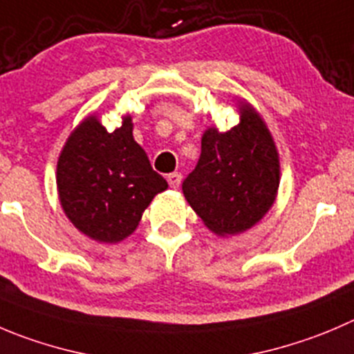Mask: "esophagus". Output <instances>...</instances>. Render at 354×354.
<instances>
[{
	"mask_svg": "<svg viewBox=\"0 0 354 354\" xmlns=\"http://www.w3.org/2000/svg\"><path fill=\"white\" fill-rule=\"evenodd\" d=\"M168 184H170V187H174V189H177V187L180 186V180H183V175L179 174V171H174V174H170L167 177Z\"/></svg>",
	"mask_w": 354,
	"mask_h": 354,
	"instance_id": "obj_1",
	"label": "esophagus"
}]
</instances>
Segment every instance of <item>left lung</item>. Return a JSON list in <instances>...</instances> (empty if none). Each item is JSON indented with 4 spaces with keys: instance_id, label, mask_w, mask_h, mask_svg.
Masks as SVG:
<instances>
[{
    "instance_id": "8db88e82",
    "label": "left lung",
    "mask_w": 354,
    "mask_h": 354,
    "mask_svg": "<svg viewBox=\"0 0 354 354\" xmlns=\"http://www.w3.org/2000/svg\"><path fill=\"white\" fill-rule=\"evenodd\" d=\"M238 109L236 127L205 130L200 160L183 183L187 203L218 236L257 224L280 186V160L268 127L250 104L240 100Z\"/></svg>"
}]
</instances>
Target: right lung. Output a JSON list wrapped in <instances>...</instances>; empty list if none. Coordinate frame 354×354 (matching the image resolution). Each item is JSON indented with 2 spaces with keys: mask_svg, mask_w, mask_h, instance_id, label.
<instances>
[{
  "mask_svg": "<svg viewBox=\"0 0 354 354\" xmlns=\"http://www.w3.org/2000/svg\"><path fill=\"white\" fill-rule=\"evenodd\" d=\"M132 130L130 116L107 132L92 114L74 129L57 161L64 214L95 241L118 243L132 234L153 198L168 187Z\"/></svg>",
  "mask_w": 354,
  "mask_h": 354,
  "instance_id": "add662e5",
  "label": "right lung"
}]
</instances>
